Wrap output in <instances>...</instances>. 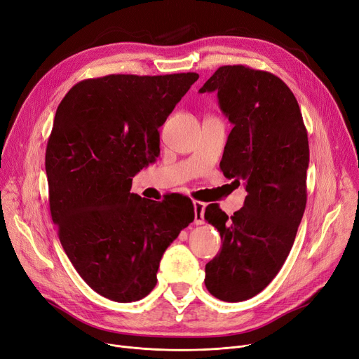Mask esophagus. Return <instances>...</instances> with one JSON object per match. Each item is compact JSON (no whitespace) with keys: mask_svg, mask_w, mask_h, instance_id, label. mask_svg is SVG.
<instances>
[{"mask_svg":"<svg viewBox=\"0 0 359 359\" xmlns=\"http://www.w3.org/2000/svg\"><path fill=\"white\" fill-rule=\"evenodd\" d=\"M205 204L201 201H194V208H195V223L196 224H204V211H205Z\"/></svg>","mask_w":359,"mask_h":359,"instance_id":"esophagus-1","label":"esophagus"}]
</instances>
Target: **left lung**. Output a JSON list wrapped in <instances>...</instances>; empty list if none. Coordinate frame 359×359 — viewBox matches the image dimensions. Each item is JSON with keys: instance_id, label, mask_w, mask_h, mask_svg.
I'll list each match as a JSON object with an SVG mask.
<instances>
[{"instance_id": "8db88e82", "label": "left lung", "mask_w": 359, "mask_h": 359, "mask_svg": "<svg viewBox=\"0 0 359 359\" xmlns=\"http://www.w3.org/2000/svg\"><path fill=\"white\" fill-rule=\"evenodd\" d=\"M199 92H217L233 124L220 168L248 192L231 217L205 208L223 243L205 266V286L217 299L241 302L266 289L290 252L306 205L308 135L292 90L269 72L223 66Z\"/></svg>"}]
</instances>
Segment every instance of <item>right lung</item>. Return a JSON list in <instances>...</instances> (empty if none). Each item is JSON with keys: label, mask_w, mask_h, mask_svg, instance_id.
Here are the masks:
<instances>
[{"label": "right lung", "mask_w": 359, "mask_h": 359, "mask_svg": "<svg viewBox=\"0 0 359 359\" xmlns=\"http://www.w3.org/2000/svg\"><path fill=\"white\" fill-rule=\"evenodd\" d=\"M198 77L108 74L76 83L57 108L45 154L51 217L73 267L104 298H145L165 249L194 222L189 198L155 202L130 188Z\"/></svg>", "instance_id": "add662e5"}]
</instances>
